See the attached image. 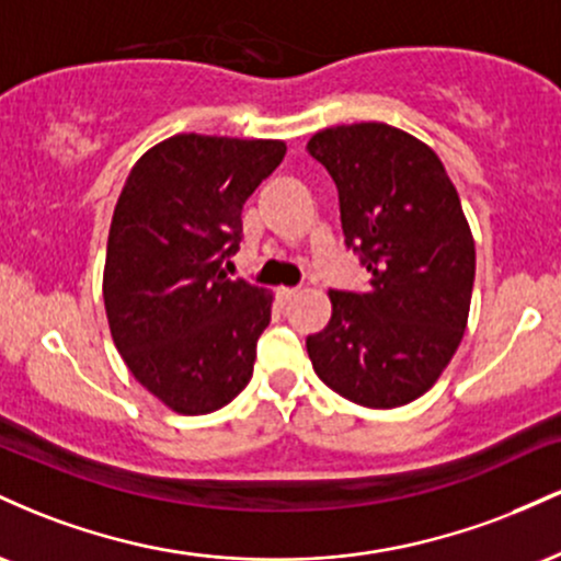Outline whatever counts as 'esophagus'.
I'll list each match as a JSON object with an SVG mask.
<instances>
[{"label": "esophagus", "mask_w": 561, "mask_h": 561, "mask_svg": "<svg viewBox=\"0 0 561 561\" xmlns=\"http://www.w3.org/2000/svg\"><path fill=\"white\" fill-rule=\"evenodd\" d=\"M295 293H298V287H276V300L285 306V302H289L295 298Z\"/></svg>", "instance_id": "obj_1"}]
</instances>
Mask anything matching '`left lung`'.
Wrapping results in <instances>:
<instances>
[{
    "instance_id": "obj_1",
    "label": "left lung",
    "mask_w": 561,
    "mask_h": 561,
    "mask_svg": "<svg viewBox=\"0 0 561 561\" xmlns=\"http://www.w3.org/2000/svg\"><path fill=\"white\" fill-rule=\"evenodd\" d=\"M337 184L345 244L362 253L366 293L332 289V319L306 347L347 401L398 409L424 396L465 337L474 240L433 147L388 124L321 128L308 139Z\"/></svg>"
}]
</instances>
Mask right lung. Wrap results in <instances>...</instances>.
<instances>
[{
    "mask_svg": "<svg viewBox=\"0 0 561 561\" xmlns=\"http://www.w3.org/2000/svg\"><path fill=\"white\" fill-rule=\"evenodd\" d=\"M279 139L176 134L134 163L107 234L102 298L137 382L184 416L227 405L253 377L268 289L229 279L242 205L285 158Z\"/></svg>",
    "mask_w": 561,
    "mask_h": 561,
    "instance_id": "1",
    "label": "right lung"
}]
</instances>
